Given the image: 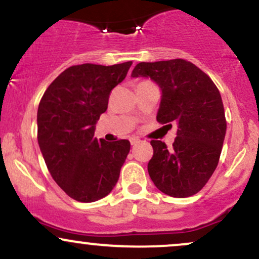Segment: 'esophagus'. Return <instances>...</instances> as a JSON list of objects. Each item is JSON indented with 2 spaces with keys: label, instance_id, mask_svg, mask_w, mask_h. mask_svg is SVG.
<instances>
[{
  "label": "esophagus",
  "instance_id": "1",
  "mask_svg": "<svg viewBox=\"0 0 259 259\" xmlns=\"http://www.w3.org/2000/svg\"><path fill=\"white\" fill-rule=\"evenodd\" d=\"M139 142H140V139L135 138V136H134V138H130V144L132 145H136V144H139Z\"/></svg>",
  "mask_w": 259,
  "mask_h": 259
}]
</instances>
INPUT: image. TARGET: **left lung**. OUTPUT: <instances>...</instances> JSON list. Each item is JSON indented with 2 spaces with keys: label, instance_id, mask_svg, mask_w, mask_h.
Returning <instances> with one entry per match:
<instances>
[{
  "label": "left lung",
  "instance_id": "left-lung-1",
  "mask_svg": "<svg viewBox=\"0 0 259 259\" xmlns=\"http://www.w3.org/2000/svg\"><path fill=\"white\" fill-rule=\"evenodd\" d=\"M133 78H151L162 90L157 121L178 125L173 147L152 140L147 169L157 189L171 197L197 194L214 173L221 157L227 120L214 82L185 59L141 62Z\"/></svg>",
  "mask_w": 259,
  "mask_h": 259
}]
</instances>
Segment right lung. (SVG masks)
I'll use <instances>...</instances> for the list:
<instances>
[{"instance_id": "right-lung-1", "label": "right lung", "mask_w": 259, "mask_h": 259, "mask_svg": "<svg viewBox=\"0 0 259 259\" xmlns=\"http://www.w3.org/2000/svg\"><path fill=\"white\" fill-rule=\"evenodd\" d=\"M132 64L73 65L53 80L40 101L38 146L53 180L75 201L101 200L119 179L130 142H108L94 135L109 94Z\"/></svg>"}]
</instances>
